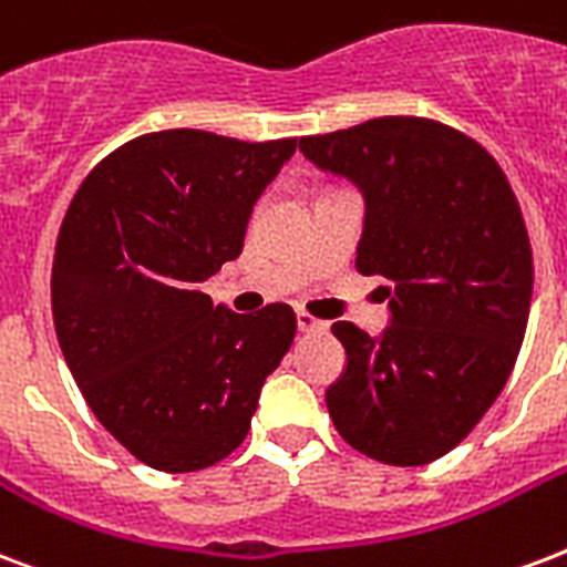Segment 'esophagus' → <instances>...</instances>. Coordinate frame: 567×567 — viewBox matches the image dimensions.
Wrapping results in <instances>:
<instances>
[{"label":"esophagus","mask_w":567,"mask_h":567,"mask_svg":"<svg viewBox=\"0 0 567 567\" xmlns=\"http://www.w3.org/2000/svg\"><path fill=\"white\" fill-rule=\"evenodd\" d=\"M297 327H300V332H323L330 323L321 321V318H315V315L309 312H297Z\"/></svg>","instance_id":"esophagus-1"}]
</instances>
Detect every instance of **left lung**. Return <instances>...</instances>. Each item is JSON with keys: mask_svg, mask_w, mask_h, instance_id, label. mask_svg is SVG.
I'll list each match as a JSON object with an SVG mask.
<instances>
[{"mask_svg": "<svg viewBox=\"0 0 567 567\" xmlns=\"http://www.w3.org/2000/svg\"><path fill=\"white\" fill-rule=\"evenodd\" d=\"M300 151L362 189L357 270L389 282L378 339L332 323L348 353L327 389L332 425L380 464H431L478 425L520 353L533 302L520 205L478 142L431 118H371L302 136Z\"/></svg>", "mask_w": 567, "mask_h": 567, "instance_id": "1", "label": "left lung"}]
</instances>
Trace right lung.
<instances>
[{"mask_svg":"<svg viewBox=\"0 0 567 567\" xmlns=\"http://www.w3.org/2000/svg\"><path fill=\"white\" fill-rule=\"evenodd\" d=\"M293 151L145 133L103 157L64 214L55 336L85 404L142 464L193 473L231 455L291 348L288 302L237 315L198 285L240 255L252 205Z\"/></svg>","mask_w":567,"mask_h":567,"instance_id":"1","label":"right lung"}]
</instances>
